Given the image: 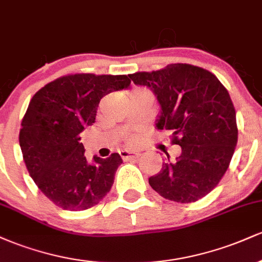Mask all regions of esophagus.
Listing matches in <instances>:
<instances>
[{
    "instance_id": "1",
    "label": "esophagus",
    "mask_w": 262,
    "mask_h": 262,
    "mask_svg": "<svg viewBox=\"0 0 262 262\" xmlns=\"http://www.w3.org/2000/svg\"><path fill=\"white\" fill-rule=\"evenodd\" d=\"M122 156V159L124 161H129V160H138L139 159L140 154H138V152H134V151H129V150H122L121 152H119Z\"/></svg>"
}]
</instances>
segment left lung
Segmentation results:
<instances>
[{
	"label": "left lung",
	"instance_id": "left-lung-1",
	"mask_svg": "<svg viewBox=\"0 0 262 262\" xmlns=\"http://www.w3.org/2000/svg\"><path fill=\"white\" fill-rule=\"evenodd\" d=\"M129 77L154 92L161 107L156 128L171 132L172 143L181 146V155L164 162L150 186L179 203L201 200L224 176L236 146L235 110L227 89L215 75L189 64Z\"/></svg>",
	"mask_w": 262,
	"mask_h": 262
}]
</instances>
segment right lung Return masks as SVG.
Returning <instances> with one entry per match:
<instances>
[{
	"label": "right lung",
	"instance_id": "1",
	"mask_svg": "<svg viewBox=\"0 0 262 262\" xmlns=\"http://www.w3.org/2000/svg\"><path fill=\"white\" fill-rule=\"evenodd\" d=\"M129 85L127 75H68L29 102L19 130L23 160L38 188L60 208L89 209L110 192L121 155L89 162L80 133L95 123L103 96Z\"/></svg>",
	"mask_w": 262,
	"mask_h": 262
}]
</instances>
